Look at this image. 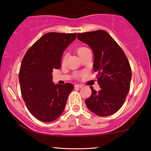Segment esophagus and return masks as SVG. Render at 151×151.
I'll use <instances>...</instances> for the list:
<instances>
[{"instance_id": "esophagus-1", "label": "esophagus", "mask_w": 151, "mask_h": 151, "mask_svg": "<svg viewBox=\"0 0 151 151\" xmlns=\"http://www.w3.org/2000/svg\"><path fill=\"white\" fill-rule=\"evenodd\" d=\"M75 86L78 88H82L83 87V85H82V84H76Z\"/></svg>"}]
</instances>
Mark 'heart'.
I'll return each instance as SVG.
<instances>
[{
	"instance_id": "1",
	"label": "heart",
	"mask_w": 151,
	"mask_h": 151,
	"mask_svg": "<svg viewBox=\"0 0 151 151\" xmlns=\"http://www.w3.org/2000/svg\"><path fill=\"white\" fill-rule=\"evenodd\" d=\"M88 48H86V47H80L79 49H78L77 50V52H78V55H81L82 53H83L84 51H86V50H88Z\"/></svg>"
}]
</instances>
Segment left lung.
Returning <instances> with one entry per match:
<instances>
[{
  "instance_id": "obj_1",
  "label": "left lung",
  "mask_w": 151,
  "mask_h": 151,
  "mask_svg": "<svg viewBox=\"0 0 151 151\" xmlns=\"http://www.w3.org/2000/svg\"><path fill=\"white\" fill-rule=\"evenodd\" d=\"M78 39L88 45L93 53V69L98 72L97 91L85 101L89 110L99 116H109L122 106L130 89L131 69L125 53L106 32L78 33Z\"/></svg>"
}]
</instances>
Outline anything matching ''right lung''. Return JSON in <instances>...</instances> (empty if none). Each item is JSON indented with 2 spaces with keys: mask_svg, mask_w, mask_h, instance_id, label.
Segmentation results:
<instances>
[{
  "mask_svg": "<svg viewBox=\"0 0 151 151\" xmlns=\"http://www.w3.org/2000/svg\"><path fill=\"white\" fill-rule=\"evenodd\" d=\"M77 34L50 32L45 34L27 51L19 71L22 98L28 110L39 120L50 122L60 116L68 96L73 89L71 83L54 84L53 69L61 67L63 52Z\"/></svg>",
  "mask_w": 151,
  "mask_h": 151,
  "instance_id": "add662e5",
  "label": "right lung"
}]
</instances>
